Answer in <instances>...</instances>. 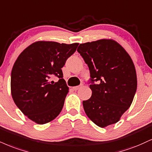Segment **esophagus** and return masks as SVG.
<instances>
[{
  "label": "esophagus",
  "instance_id": "34e87169",
  "mask_svg": "<svg viewBox=\"0 0 152 152\" xmlns=\"http://www.w3.org/2000/svg\"><path fill=\"white\" fill-rule=\"evenodd\" d=\"M81 86H82V85H81V86H74V87H73V90H74V91H77L78 88H79Z\"/></svg>",
  "mask_w": 152,
  "mask_h": 152
}]
</instances>
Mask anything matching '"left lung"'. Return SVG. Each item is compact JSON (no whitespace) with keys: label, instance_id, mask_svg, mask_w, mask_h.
<instances>
[{"label":"left lung","instance_id":"obj_1","mask_svg":"<svg viewBox=\"0 0 152 152\" xmlns=\"http://www.w3.org/2000/svg\"><path fill=\"white\" fill-rule=\"evenodd\" d=\"M77 51L91 74L92 96L83 101L86 114L100 127L116 123L130 107L137 91L132 60L125 49L113 39L80 44Z\"/></svg>","mask_w":152,"mask_h":152}]
</instances>
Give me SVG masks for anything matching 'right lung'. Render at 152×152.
I'll use <instances>...</instances> for the list:
<instances>
[{
    "label": "right lung",
    "mask_w": 152,
    "mask_h": 152,
    "mask_svg": "<svg viewBox=\"0 0 152 152\" xmlns=\"http://www.w3.org/2000/svg\"><path fill=\"white\" fill-rule=\"evenodd\" d=\"M78 43L36 42L15 62L11 72V94L15 105L31 120L43 125L61 113L69 92L61 68L76 52ZM56 76L57 82H50Z\"/></svg>",
    "instance_id": "obj_1"
}]
</instances>
